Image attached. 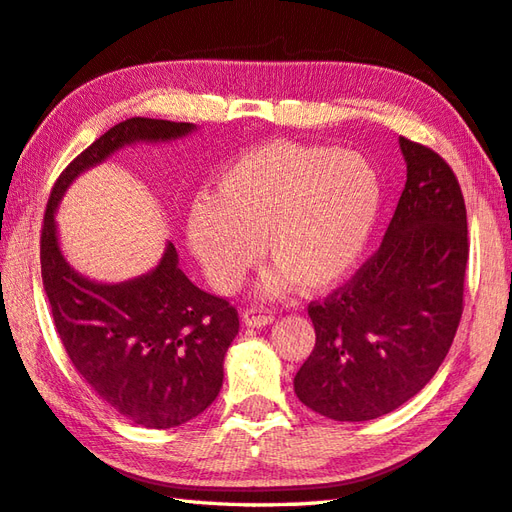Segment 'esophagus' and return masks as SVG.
<instances>
[{
  "label": "esophagus",
  "mask_w": 512,
  "mask_h": 512,
  "mask_svg": "<svg viewBox=\"0 0 512 512\" xmlns=\"http://www.w3.org/2000/svg\"><path fill=\"white\" fill-rule=\"evenodd\" d=\"M273 319H275V315L266 308H246L244 315H242V322L250 328L268 326V324H273Z\"/></svg>",
  "instance_id": "34e87169"
}]
</instances>
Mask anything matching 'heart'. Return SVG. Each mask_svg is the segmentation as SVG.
Listing matches in <instances>:
<instances>
[{
    "mask_svg": "<svg viewBox=\"0 0 512 512\" xmlns=\"http://www.w3.org/2000/svg\"><path fill=\"white\" fill-rule=\"evenodd\" d=\"M382 210V182L364 155L270 142L219 173L186 217L188 246L217 290H235L257 262L275 266L262 290L324 293L353 273Z\"/></svg>",
    "mask_w": 512,
    "mask_h": 512,
    "instance_id": "heart-1",
    "label": "heart"
}]
</instances>
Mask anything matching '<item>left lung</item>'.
I'll return each instance as SVG.
<instances>
[{
	"label": "left lung",
	"instance_id": "8db88e82",
	"mask_svg": "<svg viewBox=\"0 0 512 512\" xmlns=\"http://www.w3.org/2000/svg\"><path fill=\"white\" fill-rule=\"evenodd\" d=\"M406 186L377 253L308 306L315 348L299 402L335 422L393 413L442 366L464 310L468 228L462 188L435 150L399 137Z\"/></svg>",
	"mask_w": 512,
	"mask_h": 512
}]
</instances>
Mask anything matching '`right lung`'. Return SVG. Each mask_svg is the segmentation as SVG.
<instances>
[{"label":"right lung","instance_id":"1","mask_svg":"<svg viewBox=\"0 0 512 512\" xmlns=\"http://www.w3.org/2000/svg\"><path fill=\"white\" fill-rule=\"evenodd\" d=\"M188 122L130 117L95 139L53 186L42 228V279L59 339L84 382L133 424L175 428L215 402L224 357L239 330L226 299L197 288L173 244L148 273L119 284L88 279L59 248L55 213L75 179L139 142H175Z\"/></svg>","mask_w":512,"mask_h":512}]
</instances>
